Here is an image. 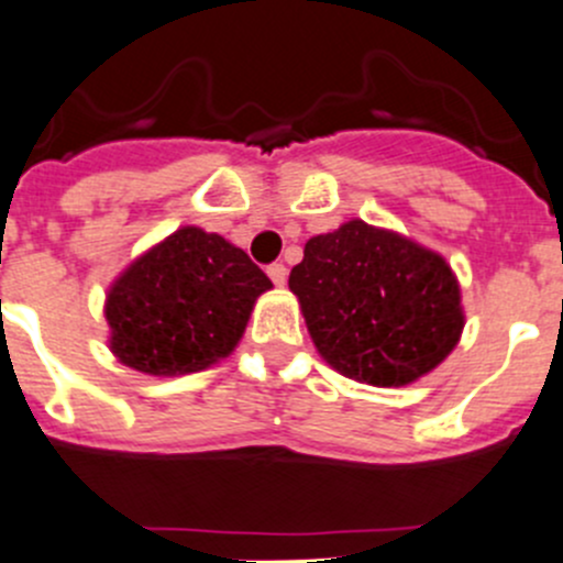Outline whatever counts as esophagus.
<instances>
[{
	"mask_svg": "<svg viewBox=\"0 0 563 563\" xmlns=\"http://www.w3.org/2000/svg\"><path fill=\"white\" fill-rule=\"evenodd\" d=\"M266 272H269V277H272V283H275V286H286V280H288V269L283 264H269L266 266Z\"/></svg>",
	"mask_w": 563,
	"mask_h": 563,
	"instance_id": "34e87169",
	"label": "esophagus"
}]
</instances>
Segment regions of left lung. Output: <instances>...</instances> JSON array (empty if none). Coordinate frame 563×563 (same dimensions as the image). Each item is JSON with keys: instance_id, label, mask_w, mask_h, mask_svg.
Returning a JSON list of instances; mask_svg holds the SVG:
<instances>
[{"instance_id": "1", "label": "left lung", "mask_w": 563, "mask_h": 563, "mask_svg": "<svg viewBox=\"0 0 563 563\" xmlns=\"http://www.w3.org/2000/svg\"><path fill=\"white\" fill-rule=\"evenodd\" d=\"M288 288L321 357L365 385L398 387L429 374L465 327L451 266L363 220L310 239Z\"/></svg>"}]
</instances>
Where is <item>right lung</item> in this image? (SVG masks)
<instances>
[{"mask_svg":"<svg viewBox=\"0 0 563 563\" xmlns=\"http://www.w3.org/2000/svg\"><path fill=\"white\" fill-rule=\"evenodd\" d=\"M272 280L217 233L181 228L114 280L112 352L154 376L195 374L228 357Z\"/></svg>","mask_w":563,"mask_h":563,"instance_id":"1","label":"right lung"}]
</instances>
